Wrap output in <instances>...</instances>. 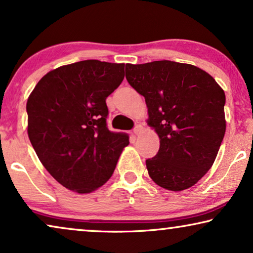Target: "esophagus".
I'll list each match as a JSON object with an SVG mask.
<instances>
[{"mask_svg": "<svg viewBox=\"0 0 253 253\" xmlns=\"http://www.w3.org/2000/svg\"><path fill=\"white\" fill-rule=\"evenodd\" d=\"M141 130H143V126H140V124H137L136 126H134L133 129V133L136 134V136H138L141 132Z\"/></svg>", "mask_w": 253, "mask_h": 253, "instance_id": "1", "label": "esophagus"}]
</instances>
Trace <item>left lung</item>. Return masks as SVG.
Masks as SVG:
<instances>
[{"mask_svg": "<svg viewBox=\"0 0 253 253\" xmlns=\"http://www.w3.org/2000/svg\"><path fill=\"white\" fill-rule=\"evenodd\" d=\"M126 77L145 98L147 124L160 138L157 155L146 160L150 177L170 191L195 185L226 132L223 89L206 71L172 61L126 64Z\"/></svg>", "mask_w": 253, "mask_h": 253, "instance_id": "left-lung-1", "label": "left lung"}]
</instances>
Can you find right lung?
<instances>
[{
	"mask_svg": "<svg viewBox=\"0 0 253 253\" xmlns=\"http://www.w3.org/2000/svg\"><path fill=\"white\" fill-rule=\"evenodd\" d=\"M123 78V63L81 61L48 72L29 96L31 144L48 172L71 191L105 184L129 144L126 133L107 126L106 99Z\"/></svg>",
	"mask_w": 253,
	"mask_h": 253,
	"instance_id": "obj_1",
	"label": "right lung"
}]
</instances>
